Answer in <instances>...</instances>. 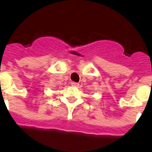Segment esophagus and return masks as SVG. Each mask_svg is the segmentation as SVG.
<instances>
[{
	"label": "esophagus",
	"mask_w": 152,
	"mask_h": 152,
	"mask_svg": "<svg viewBox=\"0 0 152 152\" xmlns=\"http://www.w3.org/2000/svg\"><path fill=\"white\" fill-rule=\"evenodd\" d=\"M72 86H79V83H76V82H72Z\"/></svg>",
	"instance_id": "obj_1"
}]
</instances>
